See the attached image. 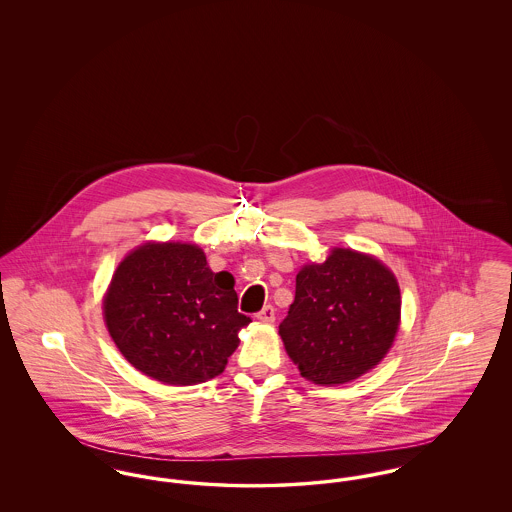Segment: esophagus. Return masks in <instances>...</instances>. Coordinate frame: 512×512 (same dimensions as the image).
<instances>
[{"instance_id":"obj_1","label":"esophagus","mask_w":512,"mask_h":512,"mask_svg":"<svg viewBox=\"0 0 512 512\" xmlns=\"http://www.w3.org/2000/svg\"><path fill=\"white\" fill-rule=\"evenodd\" d=\"M257 318H259L261 322H267V324L274 322V318H276L274 307H272V305H265V307H263V309L257 313Z\"/></svg>"}]
</instances>
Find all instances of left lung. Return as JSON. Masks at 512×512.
<instances>
[{"instance_id": "obj_1", "label": "left lung", "mask_w": 512, "mask_h": 512, "mask_svg": "<svg viewBox=\"0 0 512 512\" xmlns=\"http://www.w3.org/2000/svg\"><path fill=\"white\" fill-rule=\"evenodd\" d=\"M401 293L378 259L334 249L295 278V299L280 338L301 376L345 384L378 365L399 328Z\"/></svg>"}]
</instances>
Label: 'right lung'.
<instances>
[{"mask_svg": "<svg viewBox=\"0 0 512 512\" xmlns=\"http://www.w3.org/2000/svg\"><path fill=\"white\" fill-rule=\"evenodd\" d=\"M105 324L126 361L171 386L219 376L251 318L238 313L230 272H213L190 244H146L113 274Z\"/></svg>", "mask_w": 512, "mask_h": 512, "instance_id": "1", "label": "right lung"}]
</instances>
